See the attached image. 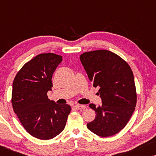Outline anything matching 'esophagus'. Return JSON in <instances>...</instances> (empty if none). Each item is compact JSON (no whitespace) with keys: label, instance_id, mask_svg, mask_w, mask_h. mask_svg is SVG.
Masks as SVG:
<instances>
[{"label":"esophagus","instance_id":"esophagus-1","mask_svg":"<svg viewBox=\"0 0 156 156\" xmlns=\"http://www.w3.org/2000/svg\"><path fill=\"white\" fill-rule=\"evenodd\" d=\"M74 108H76V109L77 110H80V111H82L86 108V106L85 105H81V104H76V105L74 106Z\"/></svg>","mask_w":156,"mask_h":156}]
</instances>
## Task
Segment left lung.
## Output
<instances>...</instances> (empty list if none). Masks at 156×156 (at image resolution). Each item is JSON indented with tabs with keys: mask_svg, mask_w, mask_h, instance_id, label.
<instances>
[{
	"mask_svg": "<svg viewBox=\"0 0 156 156\" xmlns=\"http://www.w3.org/2000/svg\"><path fill=\"white\" fill-rule=\"evenodd\" d=\"M80 60L93 86L99 87L97 94L102 104H89L97 116L87 126L101 137L115 135L126 126L135 110L137 98L133 72L126 62L106 50L83 53Z\"/></svg>",
	"mask_w": 156,
	"mask_h": 156,
	"instance_id": "obj_1",
	"label": "left lung"
}]
</instances>
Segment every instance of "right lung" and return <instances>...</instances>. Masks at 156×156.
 <instances>
[{"label": "right lung", "mask_w": 156, "mask_h": 156, "mask_svg": "<svg viewBox=\"0 0 156 156\" xmlns=\"http://www.w3.org/2000/svg\"><path fill=\"white\" fill-rule=\"evenodd\" d=\"M62 57L40 54L23 65L12 83V105L25 129L41 140L55 138L65 129L69 104H57L48 99L53 72Z\"/></svg>", "instance_id": "right-lung-1"}]
</instances>
